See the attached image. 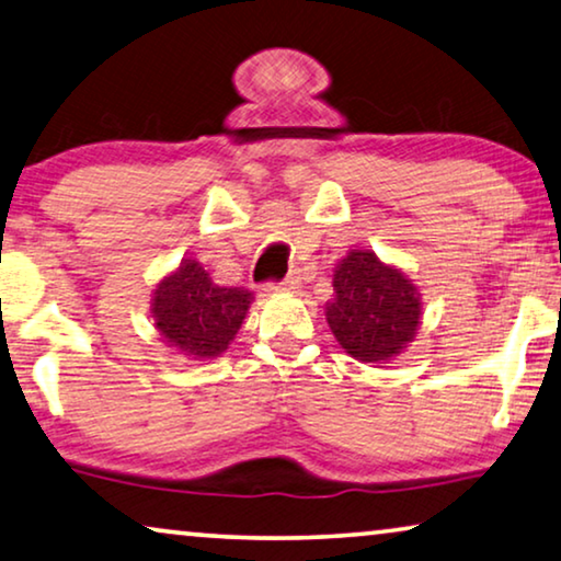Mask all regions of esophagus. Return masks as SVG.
I'll return each instance as SVG.
<instances>
[{
    "label": "esophagus",
    "instance_id": "esophagus-1",
    "mask_svg": "<svg viewBox=\"0 0 561 561\" xmlns=\"http://www.w3.org/2000/svg\"><path fill=\"white\" fill-rule=\"evenodd\" d=\"M272 289H279V291H295V289H299V277L297 274H289L287 279H282L277 287H272Z\"/></svg>",
    "mask_w": 561,
    "mask_h": 561
}]
</instances>
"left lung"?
<instances>
[{
	"mask_svg": "<svg viewBox=\"0 0 561 561\" xmlns=\"http://www.w3.org/2000/svg\"><path fill=\"white\" fill-rule=\"evenodd\" d=\"M334 299L324 307L334 337L360 363L403 353L421 328V291L370 249H353L334 266Z\"/></svg>",
	"mask_w": 561,
	"mask_h": 561,
	"instance_id": "8db88e82",
	"label": "left lung"
}]
</instances>
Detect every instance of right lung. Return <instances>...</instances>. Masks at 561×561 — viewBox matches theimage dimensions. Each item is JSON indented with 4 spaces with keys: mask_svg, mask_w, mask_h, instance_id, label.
Returning <instances> with one entry per match:
<instances>
[{
    "mask_svg": "<svg viewBox=\"0 0 561 561\" xmlns=\"http://www.w3.org/2000/svg\"><path fill=\"white\" fill-rule=\"evenodd\" d=\"M252 302L249 289L219 287L196 259H183L158 282L150 314L163 342L194 360H211L237 337Z\"/></svg>",
    "mask_w": 561,
    "mask_h": 561,
    "instance_id": "obj_1",
    "label": "right lung"
}]
</instances>
